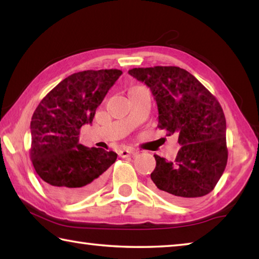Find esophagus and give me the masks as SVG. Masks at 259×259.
I'll return each instance as SVG.
<instances>
[{"label":"esophagus","mask_w":259,"mask_h":259,"mask_svg":"<svg viewBox=\"0 0 259 259\" xmlns=\"http://www.w3.org/2000/svg\"><path fill=\"white\" fill-rule=\"evenodd\" d=\"M134 153H135V151L131 150V148H123V150L119 151V155L121 157H128L129 155L134 154Z\"/></svg>","instance_id":"1"}]
</instances>
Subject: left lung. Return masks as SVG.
<instances>
[{"mask_svg":"<svg viewBox=\"0 0 259 259\" xmlns=\"http://www.w3.org/2000/svg\"><path fill=\"white\" fill-rule=\"evenodd\" d=\"M129 74L150 88L159 109V126L177 135L175 162L154 155L151 186L174 202L185 203L211 192L229 157L226 120L216 97L198 78L177 66L133 68Z\"/></svg>","mask_w":259,"mask_h":259,"instance_id":"8db88e82","label":"left lung"}]
</instances>
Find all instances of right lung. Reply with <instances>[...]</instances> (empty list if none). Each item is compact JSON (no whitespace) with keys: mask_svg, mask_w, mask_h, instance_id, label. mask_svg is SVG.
Wrapping results in <instances>:
<instances>
[{"mask_svg":"<svg viewBox=\"0 0 259 259\" xmlns=\"http://www.w3.org/2000/svg\"><path fill=\"white\" fill-rule=\"evenodd\" d=\"M120 69H88L58 83L30 121L29 156L47 191L63 202L85 198L102 185L105 171L117 154L78 143L82 125L91 123L96 109L120 77Z\"/></svg>","mask_w":259,"mask_h":259,"instance_id":"right-lung-1","label":"right lung"}]
</instances>
